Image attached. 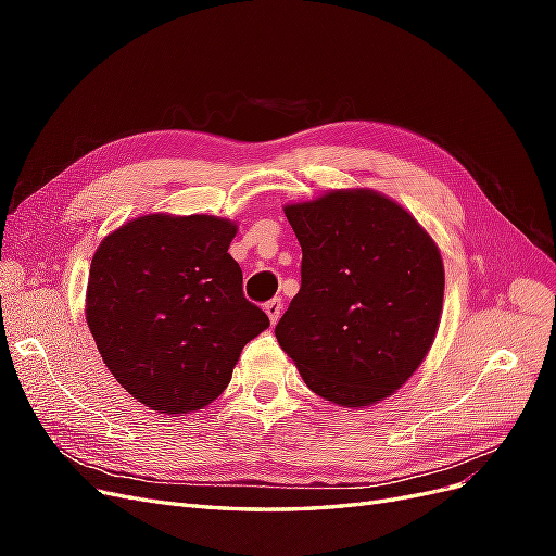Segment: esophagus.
<instances>
[{
	"instance_id": "1",
	"label": "esophagus",
	"mask_w": 556,
	"mask_h": 556,
	"mask_svg": "<svg viewBox=\"0 0 556 556\" xmlns=\"http://www.w3.org/2000/svg\"><path fill=\"white\" fill-rule=\"evenodd\" d=\"M264 311H266L268 319H271V325H276V323H278V319H280V313H282V304H280V299H274V301H268V304L264 306Z\"/></svg>"
}]
</instances>
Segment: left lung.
Returning <instances> with one entry per match:
<instances>
[{"mask_svg":"<svg viewBox=\"0 0 556 556\" xmlns=\"http://www.w3.org/2000/svg\"><path fill=\"white\" fill-rule=\"evenodd\" d=\"M301 252V290L276 339L325 401L364 408L425 362L441 325V250L394 199L329 190L282 208Z\"/></svg>","mask_w":556,"mask_h":556,"instance_id":"left-lung-1","label":"left lung"}]
</instances>
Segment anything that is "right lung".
<instances>
[{"label": "right lung", "mask_w": 556, "mask_h": 556, "mask_svg": "<svg viewBox=\"0 0 556 556\" xmlns=\"http://www.w3.org/2000/svg\"><path fill=\"white\" fill-rule=\"evenodd\" d=\"M239 225L148 213L99 243L86 319L113 378L150 410L185 415L225 392L241 350L268 327L229 255Z\"/></svg>", "instance_id": "obj_1"}]
</instances>
